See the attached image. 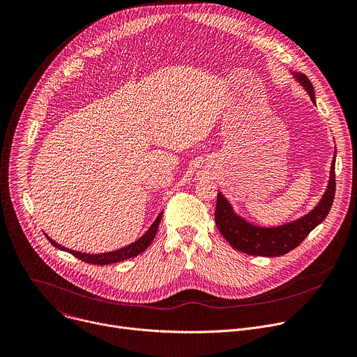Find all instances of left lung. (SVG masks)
<instances>
[{"instance_id": "1", "label": "left lung", "mask_w": 357, "mask_h": 357, "mask_svg": "<svg viewBox=\"0 0 357 357\" xmlns=\"http://www.w3.org/2000/svg\"><path fill=\"white\" fill-rule=\"evenodd\" d=\"M296 77L308 91L312 102L315 103L314 88L310 79L304 74H296ZM335 188L336 182L333 157L328 189L325 190L318 206L300 220L273 228L258 227L248 222L241 215H236L232 211L227 199L221 193H218L214 211L215 224L218 231L234 250H238L241 252L255 257H280L297 248L305 240V236L325 220L333 203Z\"/></svg>"}]
</instances>
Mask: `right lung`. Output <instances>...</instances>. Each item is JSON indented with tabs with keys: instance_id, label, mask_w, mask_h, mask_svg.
Instances as JSON below:
<instances>
[{
	"instance_id": "obj_1",
	"label": "right lung",
	"mask_w": 357,
	"mask_h": 357,
	"mask_svg": "<svg viewBox=\"0 0 357 357\" xmlns=\"http://www.w3.org/2000/svg\"><path fill=\"white\" fill-rule=\"evenodd\" d=\"M161 217H162V213L158 214L157 220L153 222V225L149 228V231L142 236L140 240H137L136 243L122 248V250H117V251H113V252H106V254H86V252H78V251H73V250H68V248H64L61 247L60 244H57L56 241H53L49 235H46V238L49 240V243L61 250V251H66V252H70L71 255H74L75 258L86 262V264H92V265H109V264H116V262H121V261H125V259H130L133 257H137L139 254L144 252L150 244L153 243L154 236L157 234V229H158V225H160V221H161Z\"/></svg>"
}]
</instances>
